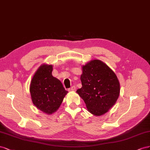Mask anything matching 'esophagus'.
Segmentation results:
<instances>
[{
    "label": "esophagus",
    "instance_id": "34e87169",
    "mask_svg": "<svg viewBox=\"0 0 150 150\" xmlns=\"http://www.w3.org/2000/svg\"><path fill=\"white\" fill-rule=\"evenodd\" d=\"M75 89H76V87L75 86H72L71 88L68 89V91H75Z\"/></svg>",
    "mask_w": 150,
    "mask_h": 150
}]
</instances>
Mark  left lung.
I'll return each instance as SVG.
<instances>
[{"mask_svg": "<svg viewBox=\"0 0 150 150\" xmlns=\"http://www.w3.org/2000/svg\"><path fill=\"white\" fill-rule=\"evenodd\" d=\"M80 76L82 87L76 92L82 97L90 112L101 115L117 101L120 84L114 72L104 63L94 59L82 67Z\"/></svg>", "mask_w": 150, "mask_h": 150, "instance_id": "obj_1", "label": "left lung"}]
</instances>
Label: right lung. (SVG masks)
<instances>
[{
    "instance_id": "right-lung-1",
    "label": "right lung",
    "mask_w": 150,
    "mask_h": 150,
    "mask_svg": "<svg viewBox=\"0 0 150 150\" xmlns=\"http://www.w3.org/2000/svg\"><path fill=\"white\" fill-rule=\"evenodd\" d=\"M52 70V65H41L30 85L34 105L48 114L53 113L59 108L68 92L60 81L53 76Z\"/></svg>"
}]
</instances>
